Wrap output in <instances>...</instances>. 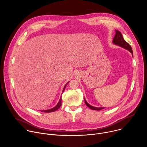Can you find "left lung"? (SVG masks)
Segmentation results:
<instances>
[{
	"label": "left lung",
	"mask_w": 147,
	"mask_h": 147,
	"mask_svg": "<svg viewBox=\"0 0 147 147\" xmlns=\"http://www.w3.org/2000/svg\"><path fill=\"white\" fill-rule=\"evenodd\" d=\"M115 32H116V34L113 38V44H114L115 45H116L117 46H119L125 49H126L127 51H129L133 55V50H132V48L131 47V46L126 41H125L124 38H123V36H122V34L121 33L115 30ZM84 101H85V103L86 104V105L89 107L90 109H91L92 110H95V111H100L101 109H103L104 108V107H102V108H98V107H93L92 105H90L87 102V100H86L85 98H84Z\"/></svg>",
	"instance_id": "8db88e82"
}]
</instances>
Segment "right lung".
Wrapping results in <instances>:
<instances>
[{"label":"right lung","mask_w":147,"mask_h":147,"mask_svg":"<svg viewBox=\"0 0 147 147\" xmlns=\"http://www.w3.org/2000/svg\"><path fill=\"white\" fill-rule=\"evenodd\" d=\"M69 82V81L68 82H67L66 84V85L65 86V87H64V88H63V91H62V93L64 92V91L65 90V88H66V87L67 86V84ZM61 105V98L60 97V99H59V102L57 103V104L56 105L55 107H53V108H52V109H47V110H42V111H40L41 112H46V113H49V112H55V111H57L58 109H59V108L60 107V106Z\"/></svg>","instance_id":"obj_1"}]
</instances>
